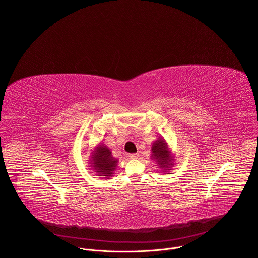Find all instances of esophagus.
Listing matches in <instances>:
<instances>
[{
    "mask_svg": "<svg viewBox=\"0 0 258 258\" xmlns=\"http://www.w3.org/2000/svg\"><path fill=\"white\" fill-rule=\"evenodd\" d=\"M138 156H139V154H137V153H134V154H130V155H128V157H130L131 159H137Z\"/></svg>",
    "mask_w": 258,
    "mask_h": 258,
    "instance_id": "34e87169",
    "label": "esophagus"
}]
</instances>
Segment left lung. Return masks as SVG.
Returning <instances> with one entry per match:
<instances>
[{"mask_svg": "<svg viewBox=\"0 0 258 258\" xmlns=\"http://www.w3.org/2000/svg\"><path fill=\"white\" fill-rule=\"evenodd\" d=\"M151 159L154 160L162 172H167L174 165V155L164 138H158L151 147Z\"/></svg>", "mask_w": 258, "mask_h": 258, "instance_id": "8db88e82", "label": "left lung"}]
</instances>
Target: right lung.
<instances>
[{"label": "right lung", "instance_id": "obj_1", "mask_svg": "<svg viewBox=\"0 0 258 258\" xmlns=\"http://www.w3.org/2000/svg\"><path fill=\"white\" fill-rule=\"evenodd\" d=\"M91 169L98 174V176H104L110 178L113 176L114 171L117 168L118 160L112 156V152L107 146L99 143L93 150H91L90 156Z\"/></svg>", "mask_w": 258, "mask_h": 258}]
</instances>
